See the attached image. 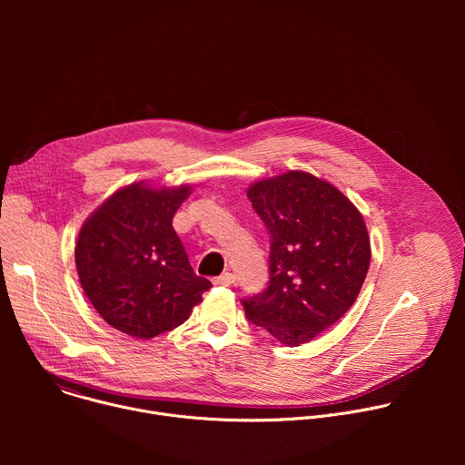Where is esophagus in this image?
<instances>
[{
    "label": "esophagus",
    "instance_id": "34e87169",
    "mask_svg": "<svg viewBox=\"0 0 465 465\" xmlns=\"http://www.w3.org/2000/svg\"><path fill=\"white\" fill-rule=\"evenodd\" d=\"M213 283H215V285H223V287H230V285H233V283H235V276H233L232 272H224L223 276L215 278V280H213Z\"/></svg>",
    "mask_w": 465,
    "mask_h": 465
}]
</instances>
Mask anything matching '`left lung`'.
<instances>
[{"instance_id":"left-lung-1","label":"left lung","mask_w":465,"mask_h":465,"mask_svg":"<svg viewBox=\"0 0 465 465\" xmlns=\"http://www.w3.org/2000/svg\"><path fill=\"white\" fill-rule=\"evenodd\" d=\"M246 194L271 233L269 287L242 300L246 318L282 344H307L361 292L371 257L364 219L335 185L303 171L257 180Z\"/></svg>"}]
</instances>
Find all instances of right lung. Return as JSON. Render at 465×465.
Masks as SVG:
<instances>
[{"mask_svg":"<svg viewBox=\"0 0 465 465\" xmlns=\"http://www.w3.org/2000/svg\"><path fill=\"white\" fill-rule=\"evenodd\" d=\"M191 185L121 187L86 219L75 246L79 282L121 333L153 339L183 323L212 283L198 278L173 217Z\"/></svg>","mask_w":465,"mask_h":465,"instance_id":"add662e5","label":"right lung"}]
</instances>
